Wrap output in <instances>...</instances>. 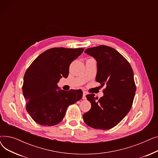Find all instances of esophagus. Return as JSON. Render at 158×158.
Wrapping results in <instances>:
<instances>
[{"label":"esophagus","mask_w":158,"mask_h":158,"mask_svg":"<svg viewBox=\"0 0 158 158\" xmlns=\"http://www.w3.org/2000/svg\"><path fill=\"white\" fill-rule=\"evenodd\" d=\"M86 93L85 92H83V94H82V99H84V100H86Z\"/></svg>","instance_id":"1"}]
</instances>
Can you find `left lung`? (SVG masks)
<instances>
[{
  "label": "left lung",
  "mask_w": 158,
  "mask_h": 158,
  "mask_svg": "<svg viewBox=\"0 0 158 158\" xmlns=\"http://www.w3.org/2000/svg\"><path fill=\"white\" fill-rule=\"evenodd\" d=\"M85 52L96 60V81L106 87L99 99L94 94L86 96L92 107L83 114L84 122L94 129H111L132 107L136 92L133 71L126 58L112 47L100 45L87 48Z\"/></svg>",
  "instance_id": "left-lung-1"
}]
</instances>
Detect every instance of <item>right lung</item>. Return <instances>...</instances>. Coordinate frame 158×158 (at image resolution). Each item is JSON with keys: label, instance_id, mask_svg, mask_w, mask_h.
Here are the masks:
<instances>
[{"label": "right lung", "instance_id": "1", "mask_svg": "<svg viewBox=\"0 0 158 158\" xmlns=\"http://www.w3.org/2000/svg\"><path fill=\"white\" fill-rule=\"evenodd\" d=\"M84 48H50L38 56L25 73L22 86L26 110L31 117L44 126H52L63 119L69 105L82 97L81 89L64 91L57 83L69 76L70 63Z\"/></svg>", "mask_w": 158, "mask_h": 158}]
</instances>
